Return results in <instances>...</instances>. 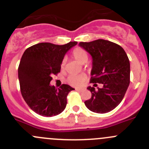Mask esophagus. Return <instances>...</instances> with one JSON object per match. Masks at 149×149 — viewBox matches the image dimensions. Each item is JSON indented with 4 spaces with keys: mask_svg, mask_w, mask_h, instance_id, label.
I'll list each match as a JSON object with an SVG mask.
<instances>
[{
    "mask_svg": "<svg viewBox=\"0 0 149 149\" xmlns=\"http://www.w3.org/2000/svg\"><path fill=\"white\" fill-rule=\"evenodd\" d=\"M76 91H79V92H81V91H84V89H82V88H76Z\"/></svg>",
    "mask_w": 149,
    "mask_h": 149,
    "instance_id": "34e87169",
    "label": "esophagus"
}]
</instances>
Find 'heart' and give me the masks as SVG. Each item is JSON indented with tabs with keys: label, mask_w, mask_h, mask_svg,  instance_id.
<instances>
[{
	"label": "heart",
	"mask_w": 149,
	"mask_h": 149,
	"mask_svg": "<svg viewBox=\"0 0 149 149\" xmlns=\"http://www.w3.org/2000/svg\"><path fill=\"white\" fill-rule=\"evenodd\" d=\"M72 56L75 60L80 63L81 64H84L88 61V54L86 51L82 47H76L72 52ZM65 64V61L63 60L61 63V67L64 68ZM86 76L84 74L81 75H71L68 78V83L73 86H81L84 84L86 81Z\"/></svg>",
	"instance_id": "heart-1"
}]
</instances>
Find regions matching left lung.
I'll return each instance as SVG.
<instances>
[{"mask_svg":"<svg viewBox=\"0 0 149 149\" xmlns=\"http://www.w3.org/2000/svg\"><path fill=\"white\" fill-rule=\"evenodd\" d=\"M92 57L90 83L102 84L103 87L95 90L88 86L91 97L84 102L89 110L107 113L118 106L130 84V68L128 57L119 45L104 40L79 43Z\"/></svg>","mask_w":149,"mask_h":149,"instance_id":"obj_1","label":"left lung"}]
</instances>
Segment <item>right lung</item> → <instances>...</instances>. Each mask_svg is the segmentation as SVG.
<instances>
[{"label":"right lung","mask_w":149,"mask_h":149,"mask_svg":"<svg viewBox=\"0 0 149 149\" xmlns=\"http://www.w3.org/2000/svg\"><path fill=\"white\" fill-rule=\"evenodd\" d=\"M77 42L58 45L42 42L27 48L18 68L20 90L24 100L34 112L44 117L61 113L67 104V96L74 88L62 84L50 86L53 75L60 73L64 55Z\"/></svg>","instance_id":"1"}]
</instances>
